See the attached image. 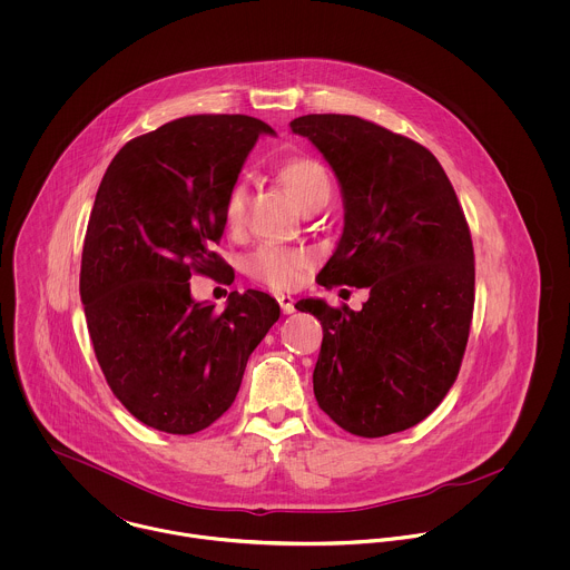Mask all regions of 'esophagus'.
<instances>
[{"label":"esophagus","mask_w":570,"mask_h":570,"mask_svg":"<svg viewBox=\"0 0 570 570\" xmlns=\"http://www.w3.org/2000/svg\"><path fill=\"white\" fill-rule=\"evenodd\" d=\"M276 301H278V305H281L283 314H294V312H296V307H294V298H292V296H287V294H278V296H276Z\"/></svg>","instance_id":"obj_1"}]
</instances>
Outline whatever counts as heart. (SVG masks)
Instances as JSON below:
<instances>
[{
    "mask_svg": "<svg viewBox=\"0 0 570 570\" xmlns=\"http://www.w3.org/2000/svg\"><path fill=\"white\" fill-rule=\"evenodd\" d=\"M278 177L289 190V195L301 204L305 210L309 204L318 202L321 197L331 195V181L325 166L316 163L314 158H287L278 164ZM245 188L244 184H235L228 190L224 204V222L228 228H239L244 219ZM314 263V256L305 249H287L278 245H261L247 258V272L254 281L274 287V289H289L294 287L303 272Z\"/></svg>",
    "mask_w": 570,
    "mask_h": 570,
    "instance_id": "heart-1",
    "label": "heart"
}]
</instances>
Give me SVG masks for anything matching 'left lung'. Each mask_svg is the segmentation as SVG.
<instances>
[{
	"instance_id": "left-lung-1",
	"label": "left lung",
	"mask_w": 570,
	"mask_h": 570,
	"mask_svg": "<svg viewBox=\"0 0 570 570\" xmlns=\"http://www.w3.org/2000/svg\"><path fill=\"white\" fill-rule=\"evenodd\" d=\"M333 168L344 230L318 283L366 287L360 312L303 298L323 325L318 406L375 439L423 421L452 389L474 312V247L456 193L419 142L342 114L289 122Z\"/></svg>"
}]
</instances>
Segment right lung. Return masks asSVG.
I'll use <instances>...</instances> for the list:
<instances>
[{"instance_id":"obj_1","label":"right lung","mask_w":570,"mask_h":570,"mask_svg":"<svg viewBox=\"0 0 570 570\" xmlns=\"http://www.w3.org/2000/svg\"><path fill=\"white\" fill-rule=\"evenodd\" d=\"M269 125L199 114L127 142L109 164L82 244L81 301L111 393L138 421L195 434L233 406L249 353L281 316L256 289L224 312L195 303L190 274L235 278L213 252L224 204Z\"/></svg>"}]
</instances>
